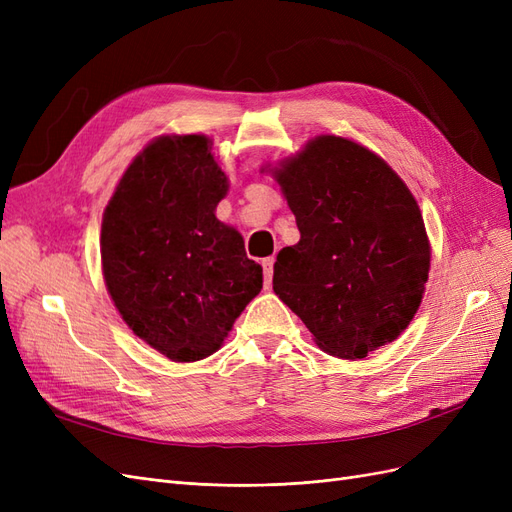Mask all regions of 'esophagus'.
<instances>
[{"label":"esophagus","instance_id":"34e87169","mask_svg":"<svg viewBox=\"0 0 512 512\" xmlns=\"http://www.w3.org/2000/svg\"><path fill=\"white\" fill-rule=\"evenodd\" d=\"M262 271H265V288H271L273 280V258L262 260Z\"/></svg>","mask_w":512,"mask_h":512}]
</instances>
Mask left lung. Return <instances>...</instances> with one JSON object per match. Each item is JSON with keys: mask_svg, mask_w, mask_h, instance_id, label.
Returning a JSON list of instances; mask_svg holds the SVG:
<instances>
[{"mask_svg": "<svg viewBox=\"0 0 512 512\" xmlns=\"http://www.w3.org/2000/svg\"><path fill=\"white\" fill-rule=\"evenodd\" d=\"M269 173L301 232L277 254V297L337 359L359 361L395 342L423 301L431 262L404 179L378 153L335 134L312 138Z\"/></svg>", "mask_w": 512, "mask_h": 512, "instance_id": "8db88e82", "label": "left lung"}]
</instances>
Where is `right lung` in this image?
<instances>
[{"instance_id": "right-lung-1", "label": "right lung", "mask_w": 512, "mask_h": 512, "mask_svg": "<svg viewBox=\"0 0 512 512\" xmlns=\"http://www.w3.org/2000/svg\"><path fill=\"white\" fill-rule=\"evenodd\" d=\"M205 134H162L102 215L106 290L136 337L175 363L218 352L262 288L241 232L215 218L228 177Z\"/></svg>"}]
</instances>
